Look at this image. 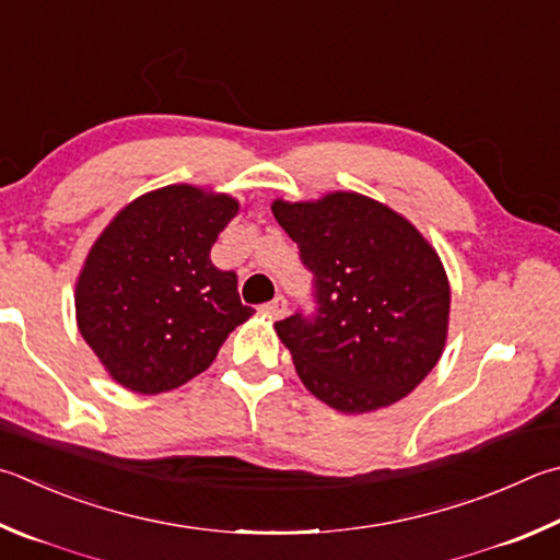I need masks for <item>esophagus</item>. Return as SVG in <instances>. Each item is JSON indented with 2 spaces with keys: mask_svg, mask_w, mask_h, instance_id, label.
<instances>
[{
  "mask_svg": "<svg viewBox=\"0 0 560 560\" xmlns=\"http://www.w3.org/2000/svg\"><path fill=\"white\" fill-rule=\"evenodd\" d=\"M264 311H267L271 318H283V315H287V311H289V303L283 296H277L273 301H269L267 306H264Z\"/></svg>",
  "mask_w": 560,
  "mask_h": 560,
  "instance_id": "esophagus-1",
  "label": "esophagus"
}]
</instances>
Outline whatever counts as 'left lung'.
Returning <instances> with one entry per match:
<instances>
[{"mask_svg":"<svg viewBox=\"0 0 560 560\" xmlns=\"http://www.w3.org/2000/svg\"><path fill=\"white\" fill-rule=\"evenodd\" d=\"M313 273V311L277 323L301 382L342 413L404 399L439 362L451 289L409 220L360 192L271 206Z\"/></svg>","mask_w":560,"mask_h":560,"instance_id":"obj_1","label":"left lung"}]
</instances>
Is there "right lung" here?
Segmentation results:
<instances>
[{
	"instance_id": "1",
	"label": "right lung",
	"mask_w": 560,
	"mask_h": 560,
	"mask_svg": "<svg viewBox=\"0 0 560 560\" xmlns=\"http://www.w3.org/2000/svg\"><path fill=\"white\" fill-rule=\"evenodd\" d=\"M237 210L230 196L166 186L129 202L90 249L75 291L78 328L121 386L176 389L208 370L252 315L237 273L210 261Z\"/></svg>"
}]
</instances>
